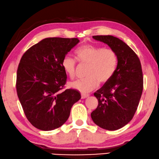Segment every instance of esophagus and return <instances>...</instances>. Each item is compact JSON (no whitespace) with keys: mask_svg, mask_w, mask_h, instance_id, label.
<instances>
[{"mask_svg":"<svg viewBox=\"0 0 159 159\" xmlns=\"http://www.w3.org/2000/svg\"><path fill=\"white\" fill-rule=\"evenodd\" d=\"M89 97V94H86V93H81V99H86V98Z\"/></svg>","mask_w":159,"mask_h":159,"instance_id":"obj_1","label":"esophagus"}]
</instances>
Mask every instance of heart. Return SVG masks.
<instances>
[{
  "mask_svg": "<svg viewBox=\"0 0 159 159\" xmlns=\"http://www.w3.org/2000/svg\"><path fill=\"white\" fill-rule=\"evenodd\" d=\"M75 55L80 63L89 64L86 76L69 83L70 88L87 93L97 87L98 82L106 83L115 74L118 64L115 51L111 48H103L91 44H85L75 50ZM62 68L70 79L74 78L76 61L68 55L62 60Z\"/></svg>",
  "mask_w": 159,
  "mask_h": 159,
  "instance_id": "b5f03b06",
  "label": "heart"
}]
</instances>
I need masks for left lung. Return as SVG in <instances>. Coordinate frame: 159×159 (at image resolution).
I'll return each instance as SVG.
<instances>
[{
  "label": "left lung",
  "mask_w": 159,
  "mask_h": 159,
  "mask_svg": "<svg viewBox=\"0 0 159 159\" xmlns=\"http://www.w3.org/2000/svg\"><path fill=\"white\" fill-rule=\"evenodd\" d=\"M93 38L115 51L118 64L111 79L94 93L99 104L91 117L102 128L116 130L128 123L137 110L143 88L141 64L135 52L119 38L111 35Z\"/></svg>",
  "instance_id": "obj_1"
}]
</instances>
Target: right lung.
<instances>
[{"mask_svg":"<svg viewBox=\"0 0 159 159\" xmlns=\"http://www.w3.org/2000/svg\"><path fill=\"white\" fill-rule=\"evenodd\" d=\"M79 42L78 38H45L21 57L17 95L26 118L36 128L49 131L62 126L80 99L74 89L61 91L67 79L62 60Z\"/></svg>","mask_w":159,"mask_h":159,"instance_id":"add662e5","label":"right lung"}]
</instances>
